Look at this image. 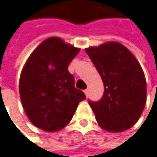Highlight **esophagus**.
<instances>
[{"instance_id":"1","label":"esophagus","mask_w":157,"mask_h":157,"mask_svg":"<svg viewBox=\"0 0 157 157\" xmlns=\"http://www.w3.org/2000/svg\"><path fill=\"white\" fill-rule=\"evenodd\" d=\"M84 92H85L86 96V97H88V92H89V90H88V89H86V90H85Z\"/></svg>"}]
</instances>
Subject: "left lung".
Segmentation results:
<instances>
[{"label": "left lung", "instance_id": "8db88e82", "mask_svg": "<svg viewBox=\"0 0 157 157\" xmlns=\"http://www.w3.org/2000/svg\"><path fill=\"white\" fill-rule=\"evenodd\" d=\"M101 77V99L88 103L99 127L109 132H122L133 127L146 103V80L133 54L123 44L108 42L86 48Z\"/></svg>", "mask_w": 157, "mask_h": 157}]
</instances>
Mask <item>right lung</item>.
I'll use <instances>...</instances> for the list:
<instances>
[{"instance_id":"add662e5","label":"right lung","mask_w":157,"mask_h":157,"mask_svg":"<svg viewBox=\"0 0 157 157\" xmlns=\"http://www.w3.org/2000/svg\"><path fill=\"white\" fill-rule=\"evenodd\" d=\"M79 51L60 38L51 37L26 61L19 79L20 98L28 118L40 129H62L86 99L84 92L74 87V77L68 71Z\"/></svg>"}]
</instances>
